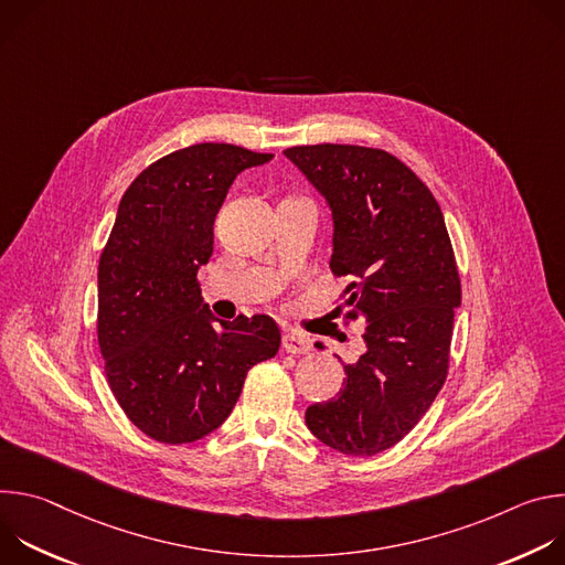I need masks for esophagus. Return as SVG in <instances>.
I'll list each match as a JSON object with an SVG mask.
<instances>
[{
    "label": "esophagus",
    "mask_w": 565,
    "mask_h": 565,
    "mask_svg": "<svg viewBox=\"0 0 565 565\" xmlns=\"http://www.w3.org/2000/svg\"><path fill=\"white\" fill-rule=\"evenodd\" d=\"M284 349L292 355H306L310 353L312 344H310V338L299 333V331H286L284 333Z\"/></svg>",
    "instance_id": "34e87169"
}]
</instances>
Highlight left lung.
<instances>
[{"mask_svg": "<svg viewBox=\"0 0 565 565\" xmlns=\"http://www.w3.org/2000/svg\"><path fill=\"white\" fill-rule=\"evenodd\" d=\"M333 214L335 277L349 319L366 321L344 386L306 409L315 438L375 456L405 438L445 384L460 277L438 201L402 160L360 145L284 151ZM324 349L319 342L315 344Z\"/></svg>", "mask_w": 565, "mask_h": 565, "instance_id": "obj_1", "label": "left lung"}]
</instances>
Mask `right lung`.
I'll list each match as a JSON object with an SVG mask.
<instances>
[{"mask_svg": "<svg viewBox=\"0 0 565 565\" xmlns=\"http://www.w3.org/2000/svg\"><path fill=\"white\" fill-rule=\"evenodd\" d=\"M270 158L192 145L142 170L120 199L98 266V344L118 405L158 443H194L221 427L248 371L279 351L273 317L216 319L196 281L230 185Z\"/></svg>", "mask_w": 565, "mask_h": 565, "instance_id": "add662e5", "label": "right lung"}]
</instances>
